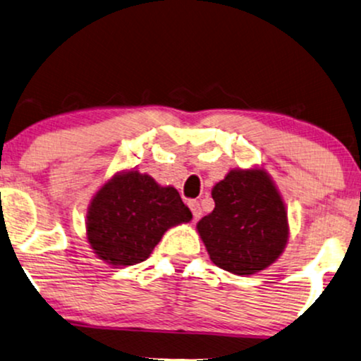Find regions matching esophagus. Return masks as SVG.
<instances>
[{"instance_id": "obj_1", "label": "esophagus", "mask_w": 361, "mask_h": 361, "mask_svg": "<svg viewBox=\"0 0 361 361\" xmlns=\"http://www.w3.org/2000/svg\"><path fill=\"white\" fill-rule=\"evenodd\" d=\"M190 208H191V213H193V216H195V219H200L203 211H201V206L198 201H190Z\"/></svg>"}]
</instances>
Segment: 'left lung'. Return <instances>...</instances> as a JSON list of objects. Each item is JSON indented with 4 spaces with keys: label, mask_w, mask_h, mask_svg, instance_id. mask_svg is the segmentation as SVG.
I'll list each match as a JSON object with an SVG mask.
<instances>
[{
    "label": "left lung",
    "mask_w": 361,
    "mask_h": 361,
    "mask_svg": "<svg viewBox=\"0 0 361 361\" xmlns=\"http://www.w3.org/2000/svg\"><path fill=\"white\" fill-rule=\"evenodd\" d=\"M214 209L198 233L216 266L251 276L284 251L289 226L281 195L264 170H231L213 188Z\"/></svg>",
    "instance_id": "obj_1"
}]
</instances>
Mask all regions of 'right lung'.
<instances>
[{"label":"right lung","instance_id":"right-lung-1","mask_svg":"<svg viewBox=\"0 0 361 361\" xmlns=\"http://www.w3.org/2000/svg\"><path fill=\"white\" fill-rule=\"evenodd\" d=\"M193 218L180 193L138 171L115 175L89 206L87 239L112 266H133L150 256L165 231Z\"/></svg>","mask_w":361,"mask_h":361}]
</instances>
